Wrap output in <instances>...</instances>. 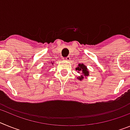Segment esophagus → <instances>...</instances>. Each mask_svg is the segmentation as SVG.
<instances>
[{
	"label": "esophagus",
	"instance_id": "1",
	"mask_svg": "<svg viewBox=\"0 0 130 130\" xmlns=\"http://www.w3.org/2000/svg\"><path fill=\"white\" fill-rule=\"evenodd\" d=\"M64 58H65V60H70V57H67Z\"/></svg>",
	"mask_w": 130,
	"mask_h": 130
}]
</instances>
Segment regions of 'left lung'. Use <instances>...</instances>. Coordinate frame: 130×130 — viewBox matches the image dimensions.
Instances as JSON below:
<instances>
[{
  "mask_svg": "<svg viewBox=\"0 0 130 130\" xmlns=\"http://www.w3.org/2000/svg\"><path fill=\"white\" fill-rule=\"evenodd\" d=\"M75 70H77L79 73L82 72L81 73H83V75H81V76H79L77 77V79L79 80H80V81H82L84 78L89 75V72L88 71V69L86 67L85 65H84L83 64H79L78 67L76 68Z\"/></svg>",
  "mask_w": 130,
  "mask_h": 130,
  "instance_id": "1",
  "label": "left lung"
}]
</instances>
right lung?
Wrapping results in <instances>:
<instances>
[{"instance_id":"add662e5","label":"right lung","mask_w":130,"mask_h":130,"mask_svg":"<svg viewBox=\"0 0 130 130\" xmlns=\"http://www.w3.org/2000/svg\"><path fill=\"white\" fill-rule=\"evenodd\" d=\"M52 64H53V63H52Z\"/></svg>"}]
</instances>
